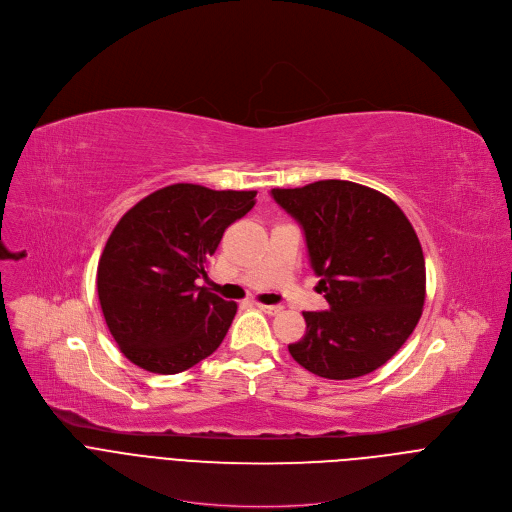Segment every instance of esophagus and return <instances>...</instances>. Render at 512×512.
<instances>
[{"label":"esophagus","mask_w":512,"mask_h":512,"mask_svg":"<svg viewBox=\"0 0 512 512\" xmlns=\"http://www.w3.org/2000/svg\"><path fill=\"white\" fill-rule=\"evenodd\" d=\"M257 308L263 312V314H267V316H277L283 308L281 306H267V304H257Z\"/></svg>","instance_id":"esophagus-1"}]
</instances>
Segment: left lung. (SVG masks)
<instances>
[{"label":"left lung","mask_w":512,"mask_h":512,"mask_svg":"<svg viewBox=\"0 0 512 512\" xmlns=\"http://www.w3.org/2000/svg\"><path fill=\"white\" fill-rule=\"evenodd\" d=\"M300 225L328 310L304 312L289 354L310 373L346 381L377 371L411 336L425 302V261L403 210L346 180L273 188Z\"/></svg>","instance_id":"8db88e82"}]
</instances>
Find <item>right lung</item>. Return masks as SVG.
<instances>
[{
  "label": "right lung",
  "mask_w": 512,
  "mask_h": 512,
  "mask_svg": "<svg viewBox=\"0 0 512 512\" xmlns=\"http://www.w3.org/2000/svg\"><path fill=\"white\" fill-rule=\"evenodd\" d=\"M255 194L174 184L121 216L99 259L97 291L111 336L137 367L176 375L221 346L237 304L196 281Z\"/></svg>",
  "instance_id": "right-lung-1"
}]
</instances>
